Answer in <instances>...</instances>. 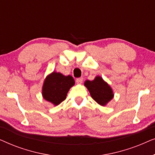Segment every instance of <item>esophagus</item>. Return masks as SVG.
<instances>
[{
	"mask_svg": "<svg viewBox=\"0 0 155 155\" xmlns=\"http://www.w3.org/2000/svg\"><path fill=\"white\" fill-rule=\"evenodd\" d=\"M82 82H83V78H78V79H76V82H77V84H82Z\"/></svg>",
	"mask_w": 155,
	"mask_h": 155,
	"instance_id": "esophagus-1",
	"label": "esophagus"
}]
</instances>
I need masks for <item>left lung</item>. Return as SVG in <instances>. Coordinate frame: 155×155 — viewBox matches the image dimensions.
Masks as SVG:
<instances>
[{
  "instance_id": "1",
  "label": "left lung",
  "mask_w": 155,
  "mask_h": 155,
  "mask_svg": "<svg viewBox=\"0 0 155 155\" xmlns=\"http://www.w3.org/2000/svg\"><path fill=\"white\" fill-rule=\"evenodd\" d=\"M84 84L92 98L99 105L104 107L114 98L113 90L101 76H97L92 81L86 80Z\"/></svg>"
}]
</instances>
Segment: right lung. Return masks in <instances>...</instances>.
Here are the masks:
<instances>
[{
  "instance_id": "add662e5",
  "label": "right lung",
  "mask_w": 155,
  "mask_h": 155,
  "mask_svg": "<svg viewBox=\"0 0 155 155\" xmlns=\"http://www.w3.org/2000/svg\"><path fill=\"white\" fill-rule=\"evenodd\" d=\"M74 84L75 80L71 75L65 76L54 71L44 80L42 97L54 106H58L66 99L68 92Z\"/></svg>"
}]
</instances>
